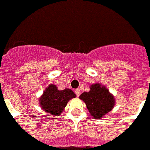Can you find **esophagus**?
<instances>
[{
  "label": "esophagus",
  "mask_w": 150,
  "mask_h": 150,
  "mask_svg": "<svg viewBox=\"0 0 150 150\" xmlns=\"http://www.w3.org/2000/svg\"><path fill=\"white\" fill-rule=\"evenodd\" d=\"M75 94H76V96H77L78 97H79V96H80V94H81V91H80V89H79V88L75 89Z\"/></svg>",
  "instance_id": "obj_1"
}]
</instances>
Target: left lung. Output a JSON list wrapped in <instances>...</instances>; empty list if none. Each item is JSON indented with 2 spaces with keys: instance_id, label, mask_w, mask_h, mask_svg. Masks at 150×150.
Segmentation results:
<instances>
[{
  "instance_id": "obj_1",
  "label": "left lung",
  "mask_w": 150,
  "mask_h": 150,
  "mask_svg": "<svg viewBox=\"0 0 150 150\" xmlns=\"http://www.w3.org/2000/svg\"><path fill=\"white\" fill-rule=\"evenodd\" d=\"M79 98L86 103L90 115L95 119L103 118L114 108L115 97L101 83L92 84L89 92H84Z\"/></svg>"
}]
</instances>
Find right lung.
I'll return each mask as SVG.
<instances>
[{"label": "right lung", "mask_w": 150, "mask_h": 150, "mask_svg": "<svg viewBox=\"0 0 150 150\" xmlns=\"http://www.w3.org/2000/svg\"><path fill=\"white\" fill-rule=\"evenodd\" d=\"M76 95L70 88L58 90L55 85L50 84L39 98V105L45 112L58 116L63 112L67 103Z\"/></svg>", "instance_id": "obj_1"}]
</instances>
